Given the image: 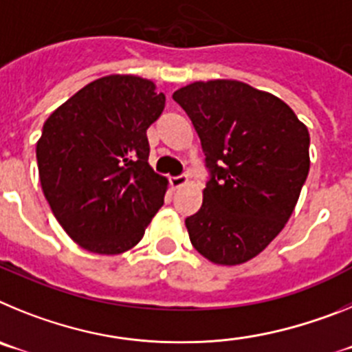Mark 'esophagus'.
Segmentation results:
<instances>
[{
	"instance_id": "1",
	"label": "esophagus",
	"mask_w": 352,
	"mask_h": 352,
	"mask_svg": "<svg viewBox=\"0 0 352 352\" xmlns=\"http://www.w3.org/2000/svg\"><path fill=\"white\" fill-rule=\"evenodd\" d=\"M169 182H170V186H173V188H179V186H183L188 183V176H186V174H182V176H173Z\"/></svg>"
}]
</instances>
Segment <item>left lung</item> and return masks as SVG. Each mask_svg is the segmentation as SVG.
Segmentation results:
<instances>
[{
  "label": "left lung",
  "instance_id": "8db88e82",
  "mask_svg": "<svg viewBox=\"0 0 352 352\" xmlns=\"http://www.w3.org/2000/svg\"><path fill=\"white\" fill-rule=\"evenodd\" d=\"M192 120L211 178L185 220L195 250L236 266L284 229L309 176L310 135L278 96L239 80H197L173 95Z\"/></svg>",
  "mask_w": 352,
  "mask_h": 352
}]
</instances>
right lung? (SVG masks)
Segmentation results:
<instances>
[{"label":"right lung","instance_id":"right-lung-1","mask_svg":"<svg viewBox=\"0 0 352 352\" xmlns=\"http://www.w3.org/2000/svg\"><path fill=\"white\" fill-rule=\"evenodd\" d=\"M166 107L153 80L105 76L43 123L42 190L65 232L102 256L130 250L164 204L167 179L148 164V126Z\"/></svg>","mask_w":352,"mask_h":352}]
</instances>
